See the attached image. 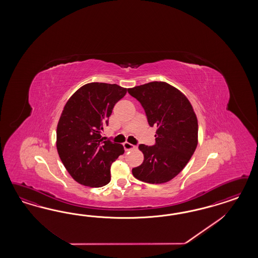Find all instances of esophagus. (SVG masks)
I'll return each instance as SVG.
<instances>
[{
  "instance_id": "1",
  "label": "esophagus",
  "mask_w": 258,
  "mask_h": 258,
  "mask_svg": "<svg viewBox=\"0 0 258 258\" xmlns=\"http://www.w3.org/2000/svg\"><path fill=\"white\" fill-rule=\"evenodd\" d=\"M123 147H124V149H125V150H133V149L136 148L135 146H133V144H130V143H127V142H125V143L123 144Z\"/></svg>"
}]
</instances>
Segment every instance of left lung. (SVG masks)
<instances>
[{
  "mask_svg": "<svg viewBox=\"0 0 258 258\" xmlns=\"http://www.w3.org/2000/svg\"><path fill=\"white\" fill-rule=\"evenodd\" d=\"M140 102L150 126L157 125L156 144L140 145L144 162L133 176L148 183L171 180L187 164L198 145V119L187 97L166 82L153 81L127 89Z\"/></svg>",
  "mask_w": 258,
  "mask_h": 258,
  "instance_id": "left-lung-1",
  "label": "left lung"
}]
</instances>
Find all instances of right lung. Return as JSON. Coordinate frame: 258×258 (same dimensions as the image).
<instances>
[{"label":"right lung","mask_w":258,"mask_h":258,"mask_svg":"<svg viewBox=\"0 0 258 258\" xmlns=\"http://www.w3.org/2000/svg\"><path fill=\"white\" fill-rule=\"evenodd\" d=\"M126 94L116 84L93 82L79 88L65 104L56 127V149L72 178L90 187L110 180V165L125 150L103 141L114 105Z\"/></svg>","instance_id":"1"}]
</instances>
